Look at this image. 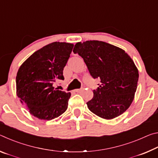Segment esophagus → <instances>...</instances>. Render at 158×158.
Segmentation results:
<instances>
[{"mask_svg":"<svg viewBox=\"0 0 158 158\" xmlns=\"http://www.w3.org/2000/svg\"><path fill=\"white\" fill-rule=\"evenodd\" d=\"M81 90H82V89H75L74 90H75V92H77V93H79L81 91Z\"/></svg>","mask_w":158,"mask_h":158,"instance_id":"esophagus-1","label":"esophagus"}]
</instances>
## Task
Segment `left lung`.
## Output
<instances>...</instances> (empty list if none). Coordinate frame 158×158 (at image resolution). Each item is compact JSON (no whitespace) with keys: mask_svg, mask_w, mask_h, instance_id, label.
Returning <instances> with one entry per match:
<instances>
[{"mask_svg":"<svg viewBox=\"0 0 158 158\" xmlns=\"http://www.w3.org/2000/svg\"><path fill=\"white\" fill-rule=\"evenodd\" d=\"M73 52L83 58L93 78L100 79L86 103L89 110L105 119L124 113L132 102L139 80L132 58L124 50L98 40L78 42Z\"/></svg>","mask_w":158,"mask_h":158,"instance_id":"1","label":"left lung"}]
</instances>
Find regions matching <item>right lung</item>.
I'll return each mask as SVG.
<instances>
[{"instance_id":"right-lung-1","label":"right lung","mask_w":158,"mask_h":158,"mask_svg":"<svg viewBox=\"0 0 158 158\" xmlns=\"http://www.w3.org/2000/svg\"><path fill=\"white\" fill-rule=\"evenodd\" d=\"M73 44L55 42L33 53L19 69L17 95L30 113L40 119L57 118L68 109L71 93L57 90L55 82L63 80V69Z\"/></svg>"}]
</instances>
